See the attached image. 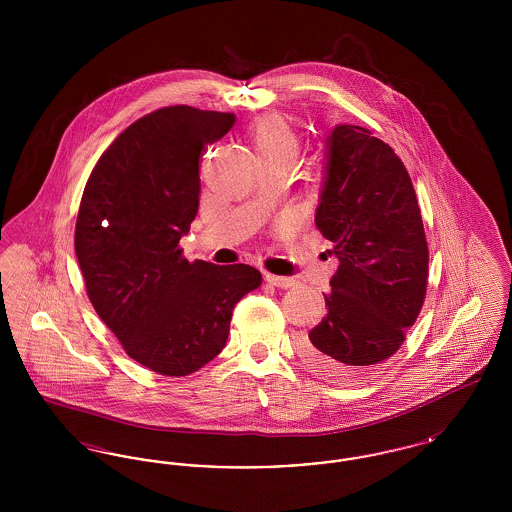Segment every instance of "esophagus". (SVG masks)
<instances>
[{"label": "esophagus", "mask_w": 512, "mask_h": 512, "mask_svg": "<svg viewBox=\"0 0 512 512\" xmlns=\"http://www.w3.org/2000/svg\"><path fill=\"white\" fill-rule=\"evenodd\" d=\"M265 280H267L268 284L276 286V288H292L293 284H295V280H293V278H288V276H278V274H270V272L265 274Z\"/></svg>", "instance_id": "34e87169"}]
</instances>
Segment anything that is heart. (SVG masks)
I'll return each mask as SVG.
<instances>
[{
    "label": "heart",
    "mask_w": 512,
    "mask_h": 512,
    "mask_svg": "<svg viewBox=\"0 0 512 512\" xmlns=\"http://www.w3.org/2000/svg\"><path fill=\"white\" fill-rule=\"evenodd\" d=\"M249 142L259 163L293 167L301 151V134L288 117L265 115L249 128Z\"/></svg>",
    "instance_id": "obj_1"
}]
</instances>
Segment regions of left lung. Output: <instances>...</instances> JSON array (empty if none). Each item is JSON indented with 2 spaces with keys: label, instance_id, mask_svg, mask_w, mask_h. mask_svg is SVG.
<instances>
[{
  "label": "left lung",
  "instance_id": "left-lung-1",
  "mask_svg": "<svg viewBox=\"0 0 512 512\" xmlns=\"http://www.w3.org/2000/svg\"><path fill=\"white\" fill-rule=\"evenodd\" d=\"M318 232L340 259L324 295L328 313L301 341L305 363L328 380H353L403 345L428 288V242L413 180L370 130L336 126Z\"/></svg>",
  "mask_w": 512,
  "mask_h": 512
}]
</instances>
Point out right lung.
<instances>
[{
    "label": "right lung",
    "mask_w": 512,
    "mask_h": 512,
    "mask_svg": "<svg viewBox=\"0 0 512 512\" xmlns=\"http://www.w3.org/2000/svg\"><path fill=\"white\" fill-rule=\"evenodd\" d=\"M234 113L161 107L132 122L90 174L74 228L86 293L130 359L163 376L213 361L232 309L261 286L249 265L190 263L180 238L199 207V161Z\"/></svg>",
    "instance_id": "right-lung-1"
}]
</instances>
